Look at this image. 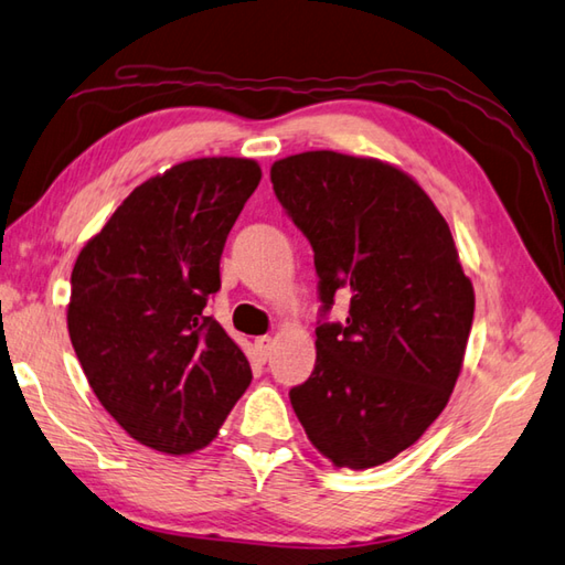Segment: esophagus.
I'll return each instance as SVG.
<instances>
[{
    "instance_id": "34e87169",
    "label": "esophagus",
    "mask_w": 565,
    "mask_h": 565,
    "mask_svg": "<svg viewBox=\"0 0 565 565\" xmlns=\"http://www.w3.org/2000/svg\"><path fill=\"white\" fill-rule=\"evenodd\" d=\"M255 347H257V352L262 354V359H267L269 352H271V347H274V340L269 338V334H262V338L255 340Z\"/></svg>"
}]
</instances>
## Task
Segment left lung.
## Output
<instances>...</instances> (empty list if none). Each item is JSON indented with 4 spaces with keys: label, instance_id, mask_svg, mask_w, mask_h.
I'll return each instance as SVG.
<instances>
[{
    "label": "left lung",
    "instance_id": "8db88e82",
    "mask_svg": "<svg viewBox=\"0 0 565 565\" xmlns=\"http://www.w3.org/2000/svg\"><path fill=\"white\" fill-rule=\"evenodd\" d=\"M274 194L318 274L316 369L289 391L308 439L334 466L391 461L435 423L459 379L473 286L447 221L405 172L313 150L271 164ZM351 296L344 323L327 320Z\"/></svg>",
    "mask_w": 565,
    "mask_h": 565
}]
</instances>
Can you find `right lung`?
Instances as JSON below:
<instances>
[{"label": "right lung", "instance_id": "obj_1", "mask_svg": "<svg viewBox=\"0 0 565 565\" xmlns=\"http://www.w3.org/2000/svg\"><path fill=\"white\" fill-rule=\"evenodd\" d=\"M259 179L245 158L174 164L130 191L72 269L67 330L84 376L150 449H203L249 386L247 356L203 308Z\"/></svg>", "mask_w": 565, "mask_h": 565}]
</instances>
